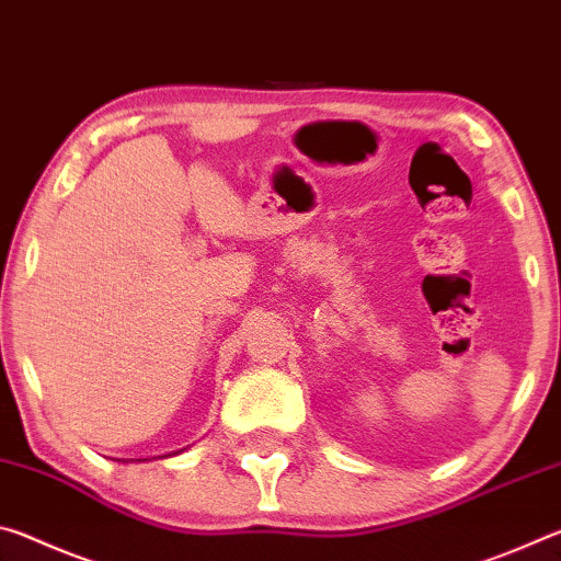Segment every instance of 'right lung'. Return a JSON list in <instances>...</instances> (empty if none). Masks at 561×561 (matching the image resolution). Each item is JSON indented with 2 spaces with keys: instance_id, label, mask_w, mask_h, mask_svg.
Returning <instances> with one entry per match:
<instances>
[{
  "instance_id": "obj_1",
  "label": "right lung",
  "mask_w": 561,
  "mask_h": 561,
  "mask_svg": "<svg viewBox=\"0 0 561 561\" xmlns=\"http://www.w3.org/2000/svg\"><path fill=\"white\" fill-rule=\"evenodd\" d=\"M170 455H175V453H170ZM165 458H168V455H165Z\"/></svg>"
}]
</instances>
